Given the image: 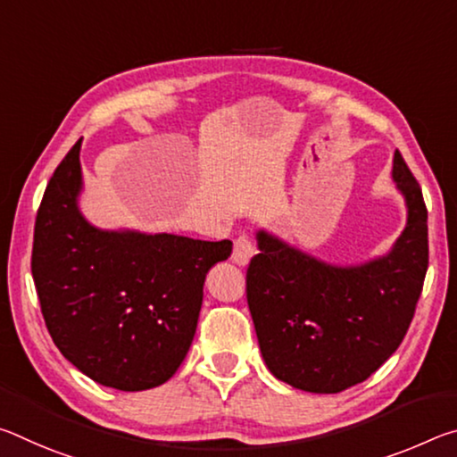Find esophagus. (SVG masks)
<instances>
[{"label":"esophagus","instance_id":"34e87169","mask_svg":"<svg viewBox=\"0 0 457 457\" xmlns=\"http://www.w3.org/2000/svg\"><path fill=\"white\" fill-rule=\"evenodd\" d=\"M253 253H256V244H253V239L250 236L244 234L234 242V253H231V260H234L237 266H247L250 264V260L253 258Z\"/></svg>","mask_w":457,"mask_h":457}]
</instances>
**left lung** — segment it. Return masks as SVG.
<instances>
[{"instance_id": "8db88e82", "label": "left lung", "mask_w": 457, "mask_h": 457, "mask_svg": "<svg viewBox=\"0 0 457 457\" xmlns=\"http://www.w3.org/2000/svg\"><path fill=\"white\" fill-rule=\"evenodd\" d=\"M393 181L407 226L389 253L332 266L260 229L245 294L262 357L276 378L311 393L362 383L397 351L413 320L429 264L428 210L420 183L395 151Z\"/></svg>"}]
</instances>
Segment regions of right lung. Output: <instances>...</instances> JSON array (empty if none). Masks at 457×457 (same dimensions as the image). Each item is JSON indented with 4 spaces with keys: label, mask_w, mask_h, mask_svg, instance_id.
<instances>
[{
    "label": "right lung",
    "mask_w": 457,
    "mask_h": 457,
    "mask_svg": "<svg viewBox=\"0 0 457 457\" xmlns=\"http://www.w3.org/2000/svg\"><path fill=\"white\" fill-rule=\"evenodd\" d=\"M80 141L56 167L36 215L32 276L60 353L104 386L163 385L187 354L205 274L231 242L106 231L79 210Z\"/></svg>",
    "instance_id": "add662e5"
}]
</instances>
